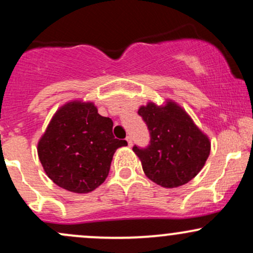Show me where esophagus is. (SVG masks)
I'll list each match as a JSON object with an SVG mask.
<instances>
[{
	"label": "esophagus",
	"mask_w": 253,
	"mask_h": 253,
	"mask_svg": "<svg viewBox=\"0 0 253 253\" xmlns=\"http://www.w3.org/2000/svg\"><path fill=\"white\" fill-rule=\"evenodd\" d=\"M126 140H127V144H128V146L130 147V146H132V144H133V140H132V136H130V135H128V136H127V138H126Z\"/></svg>",
	"instance_id": "34e87169"
}]
</instances>
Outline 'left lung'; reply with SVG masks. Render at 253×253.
Masks as SVG:
<instances>
[{
    "label": "left lung",
    "mask_w": 253,
    "mask_h": 253,
    "mask_svg": "<svg viewBox=\"0 0 253 253\" xmlns=\"http://www.w3.org/2000/svg\"><path fill=\"white\" fill-rule=\"evenodd\" d=\"M138 114L150 132L147 147L133 146L145 175L164 188H176L191 181L210 156L208 136L172 101L164 106L149 102L139 108Z\"/></svg>",
    "instance_id": "8db88e82"
}]
</instances>
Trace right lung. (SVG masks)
I'll return each mask as SVG.
<instances>
[{"label": "right lung", "mask_w": 253, "mask_h": 253, "mask_svg": "<svg viewBox=\"0 0 253 253\" xmlns=\"http://www.w3.org/2000/svg\"><path fill=\"white\" fill-rule=\"evenodd\" d=\"M126 145L115 139L112 119L101 117L94 103L71 101L53 115L38 143V156L58 187L85 194L102 184L115 151Z\"/></svg>", "instance_id": "obj_1"}]
</instances>
